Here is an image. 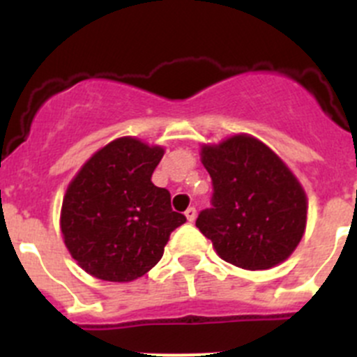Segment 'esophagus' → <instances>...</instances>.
I'll list each match as a JSON object with an SVG mask.
<instances>
[{
  "label": "esophagus",
  "instance_id": "34e87169",
  "mask_svg": "<svg viewBox=\"0 0 357 357\" xmlns=\"http://www.w3.org/2000/svg\"><path fill=\"white\" fill-rule=\"evenodd\" d=\"M185 215H186V219H188L190 222H193V221H195V218H197V208L195 207H188V208H186Z\"/></svg>",
  "mask_w": 357,
  "mask_h": 357
}]
</instances>
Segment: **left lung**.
I'll list each match as a JSON object with an SVG mask.
<instances>
[{
    "instance_id": "8db88e82",
    "label": "left lung",
    "mask_w": 357,
    "mask_h": 357,
    "mask_svg": "<svg viewBox=\"0 0 357 357\" xmlns=\"http://www.w3.org/2000/svg\"><path fill=\"white\" fill-rule=\"evenodd\" d=\"M200 155L214 193L195 225L219 257L250 271L289 259L304 235L307 199L285 162L247 135L204 145Z\"/></svg>"
}]
</instances>
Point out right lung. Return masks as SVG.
Returning a JSON list of instances; mask_svg holds the SVG:
<instances>
[{
    "label": "right lung",
    "instance_id": "add662e5",
    "mask_svg": "<svg viewBox=\"0 0 357 357\" xmlns=\"http://www.w3.org/2000/svg\"><path fill=\"white\" fill-rule=\"evenodd\" d=\"M162 155L164 149L136 138L114 139L68 185L60 215L63 242L95 278L126 283L149 273L186 221L172 211L171 193L152 183Z\"/></svg>",
    "mask_w": 357,
    "mask_h": 357
}]
</instances>
